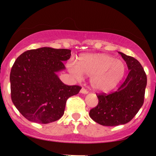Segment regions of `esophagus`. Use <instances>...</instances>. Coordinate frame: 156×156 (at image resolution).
<instances>
[{
	"mask_svg": "<svg viewBox=\"0 0 156 156\" xmlns=\"http://www.w3.org/2000/svg\"><path fill=\"white\" fill-rule=\"evenodd\" d=\"M80 93H82V94H87V93H88V91H87L85 88H82L80 89Z\"/></svg>",
	"mask_w": 156,
	"mask_h": 156,
	"instance_id": "esophagus-1",
	"label": "esophagus"
}]
</instances>
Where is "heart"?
Wrapping results in <instances>:
<instances>
[{"instance_id":"1","label":"heart","mask_w":156,"mask_h":156,"mask_svg":"<svg viewBox=\"0 0 156 156\" xmlns=\"http://www.w3.org/2000/svg\"><path fill=\"white\" fill-rule=\"evenodd\" d=\"M67 67L77 78H81V74L92 76V88L101 92H108L115 87L126 70L122 61L104 53L83 54L77 60L76 66L69 64Z\"/></svg>"}]
</instances>
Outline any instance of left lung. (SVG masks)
I'll use <instances>...</instances> for the list:
<instances>
[{"mask_svg":"<svg viewBox=\"0 0 156 156\" xmlns=\"http://www.w3.org/2000/svg\"><path fill=\"white\" fill-rule=\"evenodd\" d=\"M126 62L129 73L115 92L97 93L98 103L89 112L94 122L104 126L128 123L135 117L144 103L147 76L140 62L119 52Z\"/></svg>","mask_w":156,"mask_h":156,"instance_id":"left-lung-1","label":"left lung"}]
</instances>
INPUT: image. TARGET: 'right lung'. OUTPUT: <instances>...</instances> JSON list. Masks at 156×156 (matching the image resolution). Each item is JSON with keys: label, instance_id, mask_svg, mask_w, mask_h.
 <instances>
[{"label": "right lung", "instance_id": "1", "mask_svg": "<svg viewBox=\"0 0 156 156\" xmlns=\"http://www.w3.org/2000/svg\"><path fill=\"white\" fill-rule=\"evenodd\" d=\"M71 51L41 48L17 57L10 73L11 98L28 120L48 124L63 116L67 99L80 92L79 86L64 84L56 73L65 68Z\"/></svg>", "mask_w": 156, "mask_h": 156}]
</instances>
